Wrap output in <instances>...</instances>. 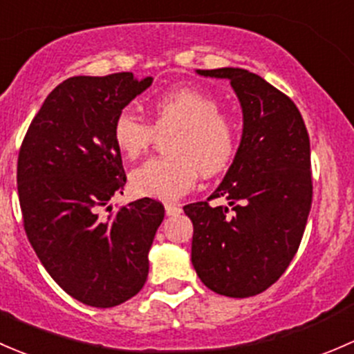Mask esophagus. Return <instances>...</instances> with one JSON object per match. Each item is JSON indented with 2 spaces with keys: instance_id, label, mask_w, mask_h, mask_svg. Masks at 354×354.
<instances>
[{
  "instance_id": "esophagus-1",
  "label": "esophagus",
  "mask_w": 354,
  "mask_h": 354,
  "mask_svg": "<svg viewBox=\"0 0 354 354\" xmlns=\"http://www.w3.org/2000/svg\"><path fill=\"white\" fill-rule=\"evenodd\" d=\"M180 206L176 203H167L165 204V213L169 214V216H177V214H180Z\"/></svg>"
}]
</instances>
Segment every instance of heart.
<instances>
[{
    "label": "heart",
    "mask_w": 354,
    "mask_h": 354,
    "mask_svg": "<svg viewBox=\"0 0 354 354\" xmlns=\"http://www.w3.org/2000/svg\"><path fill=\"white\" fill-rule=\"evenodd\" d=\"M211 93L178 86L151 100V124L124 109L114 119L112 138L127 158L145 155L156 134L174 131L167 141L170 156L151 158L131 174V187L147 198L172 201L189 192L199 172L213 177L225 172L239 151V127L220 112Z\"/></svg>",
    "instance_id": "heart-1"
}]
</instances>
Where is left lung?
Instances as JSON below:
<instances>
[{
    "mask_svg": "<svg viewBox=\"0 0 354 354\" xmlns=\"http://www.w3.org/2000/svg\"><path fill=\"white\" fill-rule=\"evenodd\" d=\"M198 73L230 80L243 134L220 187L184 206L194 225L191 261L214 293L254 297L281 278L300 247L312 206L310 138L295 102L256 73ZM218 197L229 206L211 207Z\"/></svg>",
    "mask_w": 354,
    "mask_h": 354,
    "instance_id": "left-lung-1",
    "label": "left lung"
}]
</instances>
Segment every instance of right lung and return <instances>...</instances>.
Wrapping results in <instances>:
<instances>
[{"label":"right lung","mask_w":354,"mask_h":354,"mask_svg":"<svg viewBox=\"0 0 354 354\" xmlns=\"http://www.w3.org/2000/svg\"><path fill=\"white\" fill-rule=\"evenodd\" d=\"M151 82H138L133 73L64 80L44 100L18 153L28 242L50 278L90 307L121 305L148 278L163 204L143 198L114 214L104 206L126 185L114 119Z\"/></svg>","instance_id":"add662e5"}]
</instances>
